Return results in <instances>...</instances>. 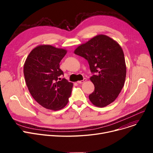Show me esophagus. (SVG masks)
I'll use <instances>...</instances> for the list:
<instances>
[{
    "label": "esophagus",
    "instance_id": "esophagus-1",
    "mask_svg": "<svg viewBox=\"0 0 153 153\" xmlns=\"http://www.w3.org/2000/svg\"><path fill=\"white\" fill-rule=\"evenodd\" d=\"M86 80H87L86 78H84V79L82 80V81H77V83H78V84H82V83H84L85 81H86Z\"/></svg>",
    "mask_w": 153,
    "mask_h": 153
}]
</instances>
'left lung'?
<instances>
[{"label":"left lung","mask_w":153,"mask_h":153,"mask_svg":"<svg viewBox=\"0 0 153 153\" xmlns=\"http://www.w3.org/2000/svg\"><path fill=\"white\" fill-rule=\"evenodd\" d=\"M74 53L87 60L95 86L89 95L94 105L103 107L113 102L124 85L126 68L122 47L115 40L99 35L78 46Z\"/></svg>","instance_id":"left-lung-1"}]
</instances>
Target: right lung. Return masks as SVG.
Listing matches in <instances>:
<instances>
[{
    "label": "right lung",
    "mask_w": 153,
    "mask_h": 153,
    "mask_svg": "<svg viewBox=\"0 0 153 153\" xmlns=\"http://www.w3.org/2000/svg\"><path fill=\"white\" fill-rule=\"evenodd\" d=\"M67 51L51 45H39L28 54L23 67L26 84L33 98L42 107L58 110L69 101L73 84L63 75L59 62Z\"/></svg>",
    "instance_id": "right-lung-1"
}]
</instances>
